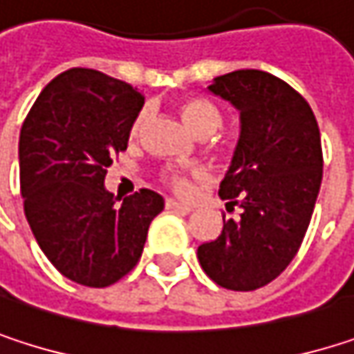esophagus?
<instances>
[{
  "label": "esophagus",
  "mask_w": 354,
  "mask_h": 354,
  "mask_svg": "<svg viewBox=\"0 0 354 354\" xmlns=\"http://www.w3.org/2000/svg\"><path fill=\"white\" fill-rule=\"evenodd\" d=\"M166 209H170V211H178V213H190V211H192V207H190V205H182V203L172 201V198H168V201H166Z\"/></svg>",
  "instance_id": "1"
}]
</instances>
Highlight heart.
I'll return each mask as SVG.
<instances>
[{
	"instance_id": "b5f03b06",
	"label": "heart",
	"mask_w": 354,
	"mask_h": 354,
	"mask_svg": "<svg viewBox=\"0 0 354 354\" xmlns=\"http://www.w3.org/2000/svg\"><path fill=\"white\" fill-rule=\"evenodd\" d=\"M178 112L182 116V120L196 133V135H211L215 133L221 122H223V114L221 110L215 106L213 102L205 100V98H186L178 104ZM145 122V112H141L133 124H131V139H137L141 129ZM221 145H230L225 139L221 141ZM207 176L205 168H194L190 172H178V170H166L162 174V180L176 192L180 196H188L194 192V180Z\"/></svg>"
}]
</instances>
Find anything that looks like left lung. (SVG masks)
<instances>
[{
	"label": "left lung",
	"instance_id": "obj_1",
	"mask_svg": "<svg viewBox=\"0 0 354 354\" xmlns=\"http://www.w3.org/2000/svg\"><path fill=\"white\" fill-rule=\"evenodd\" d=\"M209 90L240 110L242 133L219 196L242 213L223 215L221 234L196 256L219 287L254 291L289 266L306 238L324 168L318 120L299 92L266 71H232Z\"/></svg>",
	"mask_w": 354,
	"mask_h": 354
}]
</instances>
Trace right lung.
Returning a JSON list of instances; mask_svg holds the SVG:
<instances>
[{"mask_svg": "<svg viewBox=\"0 0 354 354\" xmlns=\"http://www.w3.org/2000/svg\"><path fill=\"white\" fill-rule=\"evenodd\" d=\"M143 94L102 71L73 67L40 92L20 131V190L36 242L73 283L110 287L141 258L164 198L141 188L122 198L104 188L127 149Z\"/></svg>", "mask_w": 354, "mask_h": 354, "instance_id": "1", "label": "right lung"}]
</instances>
